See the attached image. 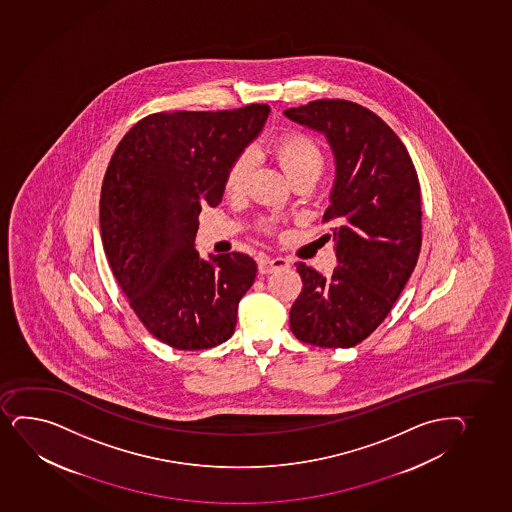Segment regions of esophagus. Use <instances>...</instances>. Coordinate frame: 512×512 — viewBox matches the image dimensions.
Returning a JSON list of instances; mask_svg holds the SVG:
<instances>
[{
    "label": "esophagus",
    "instance_id": "esophagus-1",
    "mask_svg": "<svg viewBox=\"0 0 512 512\" xmlns=\"http://www.w3.org/2000/svg\"><path fill=\"white\" fill-rule=\"evenodd\" d=\"M258 268L259 273L268 275V273H275V271L278 270H287V268H290V263H288L287 259L285 258H270V256H259Z\"/></svg>",
    "mask_w": 512,
    "mask_h": 512
}]
</instances>
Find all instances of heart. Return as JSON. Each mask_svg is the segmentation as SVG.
<instances>
[{
  "label": "heart",
  "mask_w": 512,
  "mask_h": 512,
  "mask_svg": "<svg viewBox=\"0 0 512 512\" xmlns=\"http://www.w3.org/2000/svg\"><path fill=\"white\" fill-rule=\"evenodd\" d=\"M273 155L277 157L278 164L283 171L295 181L299 177H314L318 179L323 171L324 155L318 143L302 133H292L278 138L273 145ZM254 165V153L242 152L230 164L225 176V189L227 193L237 194L246 188L247 179L251 176Z\"/></svg>",
  "instance_id": "1"
}]
</instances>
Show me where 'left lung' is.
<instances>
[{
  "mask_svg": "<svg viewBox=\"0 0 512 512\" xmlns=\"http://www.w3.org/2000/svg\"><path fill=\"white\" fill-rule=\"evenodd\" d=\"M283 114L323 133L336 165L323 220L333 222L338 266L326 278L297 263L302 290L290 309V329L314 347H355L386 319L417 265V171L388 124L350 100H314Z\"/></svg>",
  "mask_w": 512,
  "mask_h": 512,
  "instance_id": "1",
  "label": "left lung"
}]
</instances>
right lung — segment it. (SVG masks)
<instances>
[{
	"instance_id": "add662e5",
	"label": "right lung",
	"mask_w": 512,
	"mask_h": 512,
	"mask_svg": "<svg viewBox=\"0 0 512 512\" xmlns=\"http://www.w3.org/2000/svg\"><path fill=\"white\" fill-rule=\"evenodd\" d=\"M270 107L157 112L119 141L100 191V234L112 273L143 326L177 350L234 335L256 278L247 254L194 249L201 206L222 201L230 164L261 133Z\"/></svg>"
}]
</instances>
